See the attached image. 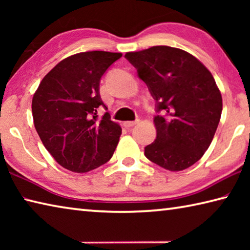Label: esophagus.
<instances>
[{"label": "esophagus", "instance_id": "1", "mask_svg": "<svg viewBox=\"0 0 250 250\" xmlns=\"http://www.w3.org/2000/svg\"><path fill=\"white\" fill-rule=\"evenodd\" d=\"M139 122H140V120H139V119L134 120V121H125L124 125L125 126V128H132V126H134L135 125H138Z\"/></svg>", "mask_w": 250, "mask_h": 250}]
</instances>
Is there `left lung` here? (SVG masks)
Listing matches in <instances>:
<instances>
[{
    "instance_id": "left-lung-1",
    "label": "left lung",
    "mask_w": 250,
    "mask_h": 250,
    "mask_svg": "<svg viewBox=\"0 0 250 250\" xmlns=\"http://www.w3.org/2000/svg\"><path fill=\"white\" fill-rule=\"evenodd\" d=\"M156 101V139L145 155L168 171H182L208 149L221 120L222 95L210 71L185 50L153 46L125 55Z\"/></svg>"
}]
</instances>
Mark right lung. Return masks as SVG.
<instances>
[{"label": "right lung", "instance_id": "obj_1", "mask_svg": "<svg viewBox=\"0 0 250 250\" xmlns=\"http://www.w3.org/2000/svg\"><path fill=\"white\" fill-rule=\"evenodd\" d=\"M121 53L103 50L78 53L62 59L42 80L33 96L34 125L42 142L58 164L83 173L111 159L121 126L104 107L100 79Z\"/></svg>", "mask_w": 250, "mask_h": 250}]
</instances>
